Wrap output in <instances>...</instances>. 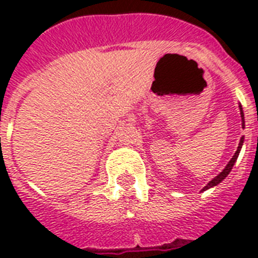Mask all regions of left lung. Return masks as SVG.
<instances>
[{
  "label": "left lung",
  "instance_id": "left-lung-1",
  "mask_svg": "<svg viewBox=\"0 0 258 258\" xmlns=\"http://www.w3.org/2000/svg\"><path fill=\"white\" fill-rule=\"evenodd\" d=\"M240 109H241V117H242V128H244V127H245L244 112H242V108H241V105H240ZM242 143H244V137L241 138L240 145H238V149H237L236 154L233 155V158H232V159H230V162H229V163H228V166H226V167H225V169L222 170V171H221V174H218V175H217L216 178H213V179L210 180V182H209V183L206 184V186H205L204 188H202V191H205V190H208V188L213 187V186H216V184H218V183H220V182H222V180H224L225 178L228 176V174H229V172H230V171H232L233 166H234V163H236L237 158H238V154H240V151H241V147H242Z\"/></svg>",
  "mask_w": 258,
  "mask_h": 258
}]
</instances>
